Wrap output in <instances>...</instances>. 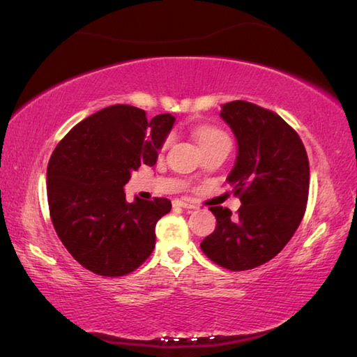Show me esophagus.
Listing matches in <instances>:
<instances>
[{"mask_svg": "<svg viewBox=\"0 0 357 357\" xmlns=\"http://www.w3.org/2000/svg\"><path fill=\"white\" fill-rule=\"evenodd\" d=\"M174 208H183V209H195L197 206L190 202H184V200H174L173 202Z\"/></svg>", "mask_w": 357, "mask_h": 357, "instance_id": "34e87169", "label": "esophagus"}]
</instances>
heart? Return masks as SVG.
I'll use <instances>...</instances> for the list:
<instances>
[{"mask_svg": "<svg viewBox=\"0 0 357 357\" xmlns=\"http://www.w3.org/2000/svg\"><path fill=\"white\" fill-rule=\"evenodd\" d=\"M197 137H198V142H200V144L206 143V142H213V140H228V138L223 135L222 132L215 130V129H211V128L198 129Z\"/></svg>", "mask_w": 357, "mask_h": 357, "instance_id": "heart-1", "label": "heart"}]
</instances>
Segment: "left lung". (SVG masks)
<instances>
[{
  "label": "left lung",
  "mask_w": 357,
  "mask_h": 357,
  "mask_svg": "<svg viewBox=\"0 0 357 357\" xmlns=\"http://www.w3.org/2000/svg\"><path fill=\"white\" fill-rule=\"evenodd\" d=\"M238 154L227 183L239 195L238 215L209 208L215 229L200 244L204 255L229 271H247L273 259L305 213L309 159L299 135L279 114L244 100L222 105Z\"/></svg>",
  "instance_id": "1"
}]
</instances>
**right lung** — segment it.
<instances>
[{
  "label": "right lung",
  "mask_w": 357,
  "mask_h": 357,
  "mask_svg": "<svg viewBox=\"0 0 357 357\" xmlns=\"http://www.w3.org/2000/svg\"><path fill=\"white\" fill-rule=\"evenodd\" d=\"M174 116L146 118L132 105L102 108L78 123L53 151L47 197L58 238L83 268L105 277L135 271L155 245V223L172 202L135 197L124 185L140 165L153 167Z\"/></svg>",
  "instance_id": "obj_1"
}]
</instances>
